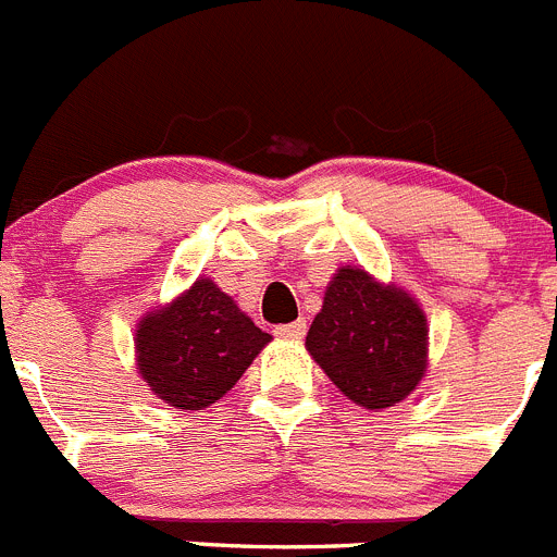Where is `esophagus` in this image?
<instances>
[{
  "mask_svg": "<svg viewBox=\"0 0 557 557\" xmlns=\"http://www.w3.org/2000/svg\"><path fill=\"white\" fill-rule=\"evenodd\" d=\"M274 333H277L280 338H285V341H299V338H305V333H308V324H305L302 319H299V322L280 324V327L274 330Z\"/></svg>",
  "mask_w": 557,
  "mask_h": 557,
  "instance_id": "34e87169",
  "label": "esophagus"
}]
</instances>
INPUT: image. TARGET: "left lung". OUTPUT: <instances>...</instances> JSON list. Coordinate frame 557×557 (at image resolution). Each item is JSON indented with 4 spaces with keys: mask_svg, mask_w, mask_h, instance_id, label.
I'll return each mask as SVG.
<instances>
[{
    "mask_svg": "<svg viewBox=\"0 0 557 557\" xmlns=\"http://www.w3.org/2000/svg\"><path fill=\"white\" fill-rule=\"evenodd\" d=\"M428 333L422 305L403 285L341 267L305 349L344 397L366 410H385L408 399L428 374Z\"/></svg>",
    "mask_w": 557,
    "mask_h": 557,
    "instance_id": "obj_1",
    "label": "left lung"
}]
</instances>
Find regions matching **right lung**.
I'll list each match as a JSON object with an SVG mask.
<instances>
[{
	"label": "right lung",
	"instance_id": "add662e5",
	"mask_svg": "<svg viewBox=\"0 0 557 557\" xmlns=\"http://www.w3.org/2000/svg\"><path fill=\"white\" fill-rule=\"evenodd\" d=\"M269 341L230 294L197 277L135 324V369L166 405L202 410L242 380Z\"/></svg>",
	"mask_w": 557,
	"mask_h": 557
}]
</instances>
